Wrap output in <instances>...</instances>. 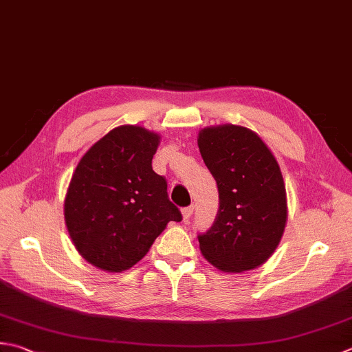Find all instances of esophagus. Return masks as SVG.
I'll list each match as a JSON object with an SVG mask.
<instances>
[{
	"label": "esophagus",
	"instance_id": "1",
	"mask_svg": "<svg viewBox=\"0 0 352 352\" xmlns=\"http://www.w3.org/2000/svg\"><path fill=\"white\" fill-rule=\"evenodd\" d=\"M192 213H194V206H188V208H184V209L182 210V215H183L184 223H189Z\"/></svg>",
	"mask_w": 352,
	"mask_h": 352
}]
</instances>
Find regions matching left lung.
Wrapping results in <instances>:
<instances>
[{
	"instance_id": "left-lung-1",
	"label": "left lung",
	"mask_w": 352,
	"mask_h": 352,
	"mask_svg": "<svg viewBox=\"0 0 352 352\" xmlns=\"http://www.w3.org/2000/svg\"><path fill=\"white\" fill-rule=\"evenodd\" d=\"M198 148L215 178L219 209L198 235L199 250L224 273L263 265L287 224V192L276 158L254 131L226 123L198 133Z\"/></svg>"
}]
</instances>
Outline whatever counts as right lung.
<instances>
[{"instance_id": "1", "label": "right lung", "mask_w": 352, "mask_h": 352, "mask_svg": "<svg viewBox=\"0 0 352 352\" xmlns=\"http://www.w3.org/2000/svg\"><path fill=\"white\" fill-rule=\"evenodd\" d=\"M160 139L143 126H117L73 172L64 199L67 230L80 256L103 272L135 265L169 221H182L166 180L153 170Z\"/></svg>"}]
</instances>
